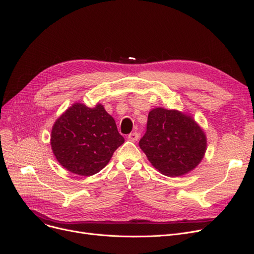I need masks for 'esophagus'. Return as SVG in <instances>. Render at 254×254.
<instances>
[{
	"label": "esophagus",
	"mask_w": 254,
	"mask_h": 254,
	"mask_svg": "<svg viewBox=\"0 0 254 254\" xmlns=\"http://www.w3.org/2000/svg\"><path fill=\"white\" fill-rule=\"evenodd\" d=\"M138 138H139V135H138V133L137 132H134V133H130L128 136H127V139L129 140V141H133V142H135V141H137L138 140Z\"/></svg>",
	"instance_id": "esophagus-1"
}]
</instances>
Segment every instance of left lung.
<instances>
[{"instance_id": "left-lung-1", "label": "left lung", "mask_w": 254, "mask_h": 254, "mask_svg": "<svg viewBox=\"0 0 254 254\" xmlns=\"http://www.w3.org/2000/svg\"><path fill=\"white\" fill-rule=\"evenodd\" d=\"M139 146L158 172L167 177H180L200 164L207 148V138L190 115L155 108L148 113L146 132Z\"/></svg>"}]
</instances>
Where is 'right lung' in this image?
Returning a JSON list of instances; mask_svg holds the SVG:
<instances>
[{
  "label": "right lung",
  "instance_id": "add662e5",
  "mask_svg": "<svg viewBox=\"0 0 254 254\" xmlns=\"http://www.w3.org/2000/svg\"><path fill=\"white\" fill-rule=\"evenodd\" d=\"M124 142L114 118L100 103L94 108L73 103L55 120L50 138L59 163L84 177L100 172Z\"/></svg>",
  "mask_w": 254,
  "mask_h": 254
}]
</instances>
